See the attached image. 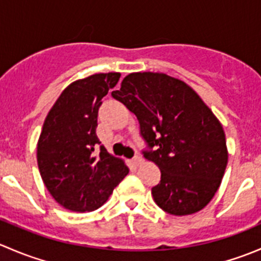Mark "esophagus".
Returning <instances> with one entry per match:
<instances>
[{
    "mask_svg": "<svg viewBox=\"0 0 261 261\" xmlns=\"http://www.w3.org/2000/svg\"><path fill=\"white\" fill-rule=\"evenodd\" d=\"M133 163L136 165V167H139V165L143 164L144 159H143V158H141V156H135V158H134V159H133Z\"/></svg>",
    "mask_w": 261,
    "mask_h": 261,
    "instance_id": "obj_1",
    "label": "esophagus"
}]
</instances>
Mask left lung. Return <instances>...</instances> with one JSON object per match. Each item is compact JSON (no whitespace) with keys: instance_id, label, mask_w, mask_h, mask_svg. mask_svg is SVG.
<instances>
[{"instance_id":"left-lung-1","label":"left lung","mask_w":261,"mask_h":261,"mask_svg":"<svg viewBox=\"0 0 261 261\" xmlns=\"http://www.w3.org/2000/svg\"><path fill=\"white\" fill-rule=\"evenodd\" d=\"M112 97L140 123L150 149L144 156L159 167L155 203L174 216L192 215L210 203L220 187L228 152L218 118L194 89L164 73L126 75Z\"/></svg>"}]
</instances>
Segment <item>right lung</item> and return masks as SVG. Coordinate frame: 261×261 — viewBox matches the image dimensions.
Masks as SVG:
<instances>
[{
    "label": "right lung",
    "mask_w": 261,
    "mask_h": 261,
    "mask_svg": "<svg viewBox=\"0 0 261 261\" xmlns=\"http://www.w3.org/2000/svg\"><path fill=\"white\" fill-rule=\"evenodd\" d=\"M120 73H98L70 83L50 109L38 141V167L53 198L73 212H91L109 199L128 168L103 146L96 147L101 99Z\"/></svg>",
    "instance_id": "add662e5"
}]
</instances>
